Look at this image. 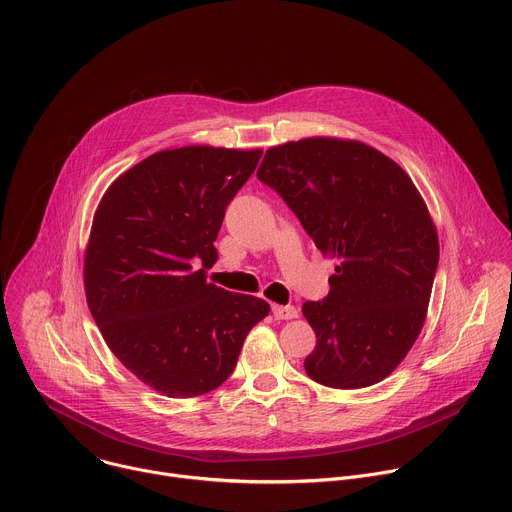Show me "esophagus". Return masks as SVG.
<instances>
[{
  "instance_id": "34e87169",
  "label": "esophagus",
  "mask_w": 512,
  "mask_h": 512,
  "mask_svg": "<svg viewBox=\"0 0 512 512\" xmlns=\"http://www.w3.org/2000/svg\"><path fill=\"white\" fill-rule=\"evenodd\" d=\"M275 320H294L298 318V310L294 306H273L271 308Z\"/></svg>"
}]
</instances>
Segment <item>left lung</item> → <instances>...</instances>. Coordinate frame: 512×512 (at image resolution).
I'll return each instance as SVG.
<instances>
[{
  "label": "left lung",
  "instance_id": "obj_1",
  "mask_svg": "<svg viewBox=\"0 0 512 512\" xmlns=\"http://www.w3.org/2000/svg\"><path fill=\"white\" fill-rule=\"evenodd\" d=\"M257 178L338 265L302 312L316 332L304 367L332 389L389 377L417 340L440 259L429 210L391 158L367 143L308 137L269 148Z\"/></svg>",
  "mask_w": 512,
  "mask_h": 512
}]
</instances>
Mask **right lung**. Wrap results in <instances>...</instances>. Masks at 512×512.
Masks as SVG:
<instances>
[{
  "instance_id": "add662e5",
  "label": "right lung",
  "mask_w": 512,
  "mask_h": 512,
  "mask_svg": "<svg viewBox=\"0 0 512 512\" xmlns=\"http://www.w3.org/2000/svg\"><path fill=\"white\" fill-rule=\"evenodd\" d=\"M263 150L186 145L123 172L101 198L85 251V294L107 346L141 383L186 399L221 387L249 330L255 296L206 281L225 210Z\"/></svg>"
}]
</instances>
